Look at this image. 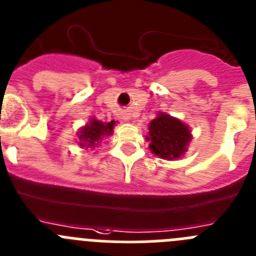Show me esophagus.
Returning a JSON list of instances; mask_svg holds the SVG:
<instances>
[{"mask_svg": "<svg viewBox=\"0 0 256 256\" xmlns=\"http://www.w3.org/2000/svg\"><path fill=\"white\" fill-rule=\"evenodd\" d=\"M124 119H126H126H128V118H124Z\"/></svg>", "mask_w": 256, "mask_h": 256, "instance_id": "34e87169", "label": "esophagus"}]
</instances>
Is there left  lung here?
I'll return each instance as SVG.
<instances>
[{"label":"left lung","instance_id":"obj_1","mask_svg":"<svg viewBox=\"0 0 256 256\" xmlns=\"http://www.w3.org/2000/svg\"><path fill=\"white\" fill-rule=\"evenodd\" d=\"M147 140H151L150 148L161 158H178L186 151V144L190 140V130L179 119L166 114H158L150 123Z\"/></svg>","mask_w":256,"mask_h":256}]
</instances>
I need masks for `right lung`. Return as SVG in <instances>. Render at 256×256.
Segmentation results:
<instances>
[{
	"label": "right lung",
	"mask_w": 256,
	"mask_h": 256,
	"mask_svg": "<svg viewBox=\"0 0 256 256\" xmlns=\"http://www.w3.org/2000/svg\"><path fill=\"white\" fill-rule=\"evenodd\" d=\"M114 124H116L114 120L109 122V123H102V122L92 119L90 124L84 126L80 132V140H81L80 144L82 147L86 146L88 148L98 146L102 137L112 134Z\"/></svg>",
	"instance_id": "1"
}]
</instances>
